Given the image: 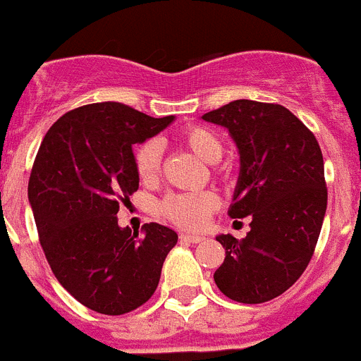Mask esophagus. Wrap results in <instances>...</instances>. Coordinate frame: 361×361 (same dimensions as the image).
Listing matches in <instances>:
<instances>
[{
	"instance_id": "1",
	"label": "esophagus",
	"mask_w": 361,
	"mask_h": 361,
	"mask_svg": "<svg viewBox=\"0 0 361 361\" xmlns=\"http://www.w3.org/2000/svg\"><path fill=\"white\" fill-rule=\"evenodd\" d=\"M180 242H188V244H200L204 240V237L200 235H188V233H180Z\"/></svg>"
}]
</instances>
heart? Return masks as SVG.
<instances>
[{
    "mask_svg": "<svg viewBox=\"0 0 361 361\" xmlns=\"http://www.w3.org/2000/svg\"><path fill=\"white\" fill-rule=\"evenodd\" d=\"M178 139L191 153H195L200 161L209 162V164L219 162L224 153L222 139L212 128L202 126V124H193V126L184 128ZM161 145L153 139L141 142L133 152V166H135L137 177L145 184H152L157 180L161 175ZM219 206L220 200L213 191L170 193L159 204V212L177 228L195 231V229L206 226L209 215L216 212Z\"/></svg>",
    "mask_w": 361,
    "mask_h": 361,
    "instance_id": "b5f03b06",
    "label": "heart"
}]
</instances>
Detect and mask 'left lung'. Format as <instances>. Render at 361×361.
I'll use <instances>...</instances> for the list:
<instances>
[{"label": "left lung", "mask_w": 361, "mask_h": 361, "mask_svg": "<svg viewBox=\"0 0 361 361\" xmlns=\"http://www.w3.org/2000/svg\"><path fill=\"white\" fill-rule=\"evenodd\" d=\"M228 128L240 153L231 219L251 216L245 238L220 235L226 247L216 288L240 304L288 291L311 262L327 209L317 137L282 104L238 99L202 116Z\"/></svg>", "instance_id": "8db88e82"}]
</instances>
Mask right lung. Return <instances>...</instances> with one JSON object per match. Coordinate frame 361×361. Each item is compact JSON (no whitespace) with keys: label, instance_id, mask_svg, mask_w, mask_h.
I'll list each match as a JSON object with an SVG mask.
<instances>
[{"label":"right lung","instance_id":"add662e5","mask_svg":"<svg viewBox=\"0 0 361 361\" xmlns=\"http://www.w3.org/2000/svg\"><path fill=\"white\" fill-rule=\"evenodd\" d=\"M173 116L149 117L123 103L66 111L44 135L28 178L37 235L63 288L101 314L146 304L177 233L149 222L119 228V202L139 188L132 146L157 135Z\"/></svg>","mask_w":361,"mask_h":361}]
</instances>
